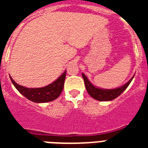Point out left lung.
<instances>
[{"mask_svg": "<svg viewBox=\"0 0 148 148\" xmlns=\"http://www.w3.org/2000/svg\"><path fill=\"white\" fill-rule=\"evenodd\" d=\"M82 77L84 81L85 87L87 89V91L91 97L95 99V100L101 101H111L117 98L119 95H121L124 91L127 89V87L129 86L131 81L133 80V75L130 79L129 82H127L125 84H124L121 87L115 89H102L99 87H95L92 84L91 82L89 81L87 77L86 76L84 73H82Z\"/></svg>", "mask_w": 148, "mask_h": 148, "instance_id": "obj_1", "label": "left lung"}]
</instances>
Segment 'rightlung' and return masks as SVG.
<instances>
[{
  "label": "right lung",
  "instance_id": "1",
  "mask_svg": "<svg viewBox=\"0 0 148 148\" xmlns=\"http://www.w3.org/2000/svg\"><path fill=\"white\" fill-rule=\"evenodd\" d=\"M65 70L56 81L51 83L49 85L40 88H27L23 87L16 83L10 77V80L12 82L13 85L19 91L21 94L25 96L29 100L35 103H46L55 100L61 95L64 89V80L66 78Z\"/></svg>",
  "mask_w": 148,
  "mask_h": 148
}]
</instances>
